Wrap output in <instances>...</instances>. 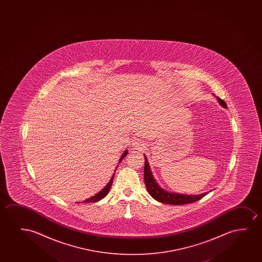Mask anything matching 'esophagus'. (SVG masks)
Segmentation results:
<instances>
[{"label": "esophagus", "mask_w": 262, "mask_h": 262, "mask_svg": "<svg viewBox=\"0 0 262 262\" xmlns=\"http://www.w3.org/2000/svg\"><path fill=\"white\" fill-rule=\"evenodd\" d=\"M133 147H134V148H138V149H140V148L142 147V144H141L140 140H134L133 142Z\"/></svg>", "instance_id": "1"}]
</instances>
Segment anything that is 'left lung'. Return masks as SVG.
<instances>
[{
  "label": "left lung",
  "mask_w": 262,
  "mask_h": 262,
  "mask_svg": "<svg viewBox=\"0 0 262 262\" xmlns=\"http://www.w3.org/2000/svg\"><path fill=\"white\" fill-rule=\"evenodd\" d=\"M219 104L224 108H227L225 101L221 98L216 97ZM145 158V165H144V182L147 188L148 193L150 194L151 197L155 199L156 201H159L161 203L170 205H183L188 203H192L195 201H200L201 198L206 196L208 192L199 194V195H188V194L177 193V192H170L168 190H165L159 186L154 176L151 172L150 166L147 162V158L146 156Z\"/></svg>",
  "instance_id": "obj_1"
}]
</instances>
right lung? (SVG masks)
<instances>
[{"label":"right lung","mask_w":262,"mask_h":262,"mask_svg":"<svg viewBox=\"0 0 262 262\" xmlns=\"http://www.w3.org/2000/svg\"><path fill=\"white\" fill-rule=\"evenodd\" d=\"M128 154V150L126 149L123 153H122V157L120 158L119 159V163H121L122 159L125 158L126 155ZM118 166V165H117ZM116 171V170H115ZM114 176H115V172H114V174L112 176V178L109 181V183L106 184V186L104 187L103 190H101L98 193L96 194L95 196H92V197L90 198V199H86V201H83L81 203H94V202H97V201H100L102 199H104L106 195H107L108 192H109V190L111 189L112 183L114 182ZM77 203H80V202H77Z\"/></svg>","instance_id":"add662e5"}]
</instances>
